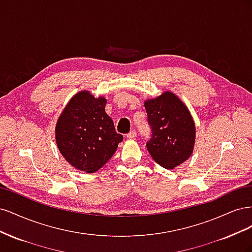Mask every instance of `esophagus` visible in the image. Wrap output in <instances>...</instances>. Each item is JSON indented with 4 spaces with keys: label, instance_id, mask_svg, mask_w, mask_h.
<instances>
[{
    "label": "esophagus",
    "instance_id": "obj_1",
    "mask_svg": "<svg viewBox=\"0 0 252 252\" xmlns=\"http://www.w3.org/2000/svg\"><path fill=\"white\" fill-rule=\"evenodd\" d=\"M127 138H128L129 140H135V138H136V131H135V130H132V131L129 132V133L127 134Z\"/></svg>",
    "mask_w": 252,
    "mask_h": 252
}]
</instances>
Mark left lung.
I'll use <instances>...</instances> for the list:
<instances>
[{
  "label": "left lung",
  "mask_w": 252,
  "mask_h": 252,
  "mask_svg": "<svg viewBox=\"0 0 252 252\" xmlns=\"http://www.w3.org/2000/svg\"><path fill=\"white\" fill-rule=\"evenodd\" d=\"M152 136L146 146L152 158L166 169L180 166L192 155L195 124L185 103L171 91L144 102Z\"/></svg>",
  "instance_id": "obj_1"
}]
</instances>
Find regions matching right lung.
Segmentation results:
<instances>
[{
    "mask_svg": "<svg viewBox=\"0 0 252 252\" xmlns=\"http://www.w3.org/2000/svg\"><path fill=\"white\" fill-rule=\"evenodd\" d=\"M107 100L88 90L75 94L60 114L56 125L57 146L75 169L93 173L109 161L123 141L105 111Z\"/></svg>",
    "mask_w": 252,
    "mask_h": 252,
    "instance_id": "obj_1",
    "label": "right lung"
}]
</instances>
